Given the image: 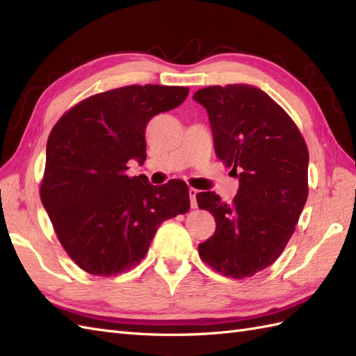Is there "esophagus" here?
Masks as SVG:
<instances>
[{
    "label": "esophagus",
    "instance_id": "1",
    "mask_svg": "<svg viewBox=\"0 0 356 356\" xmlns=\"http://www.w3.org/2000/svg\"><path fill=\"white\" fill-rule=\"evenodd\" d=\"M196 195H198V191H196V188H193V187L188 188V196H191V207L192 209L198 207V202H196Z\"/></svg>",
    "mask_w": 356,
    "mask_h": 356
}]
</instances>
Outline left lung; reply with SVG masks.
<instances>
[{
    "label": "left lung",
    "instance_id": "obj_1",
    "mask_svg": "<svg viewBox=\"0 0 356 356\" xmlns=\"http://www.w3.org/2000/svg\"><path fill=\"white\" fill-rule=\"evenodd\" d=\"M193 100L209 114L216 156L239 178L232 204L215 192L196 195L216 222L200 256L228 277H250L275 262L296 230L309 154L296 123L257 86H207Z\"/></svg>",
    "mask_w": 356,
    "mask_h": 356
}]
</instances>
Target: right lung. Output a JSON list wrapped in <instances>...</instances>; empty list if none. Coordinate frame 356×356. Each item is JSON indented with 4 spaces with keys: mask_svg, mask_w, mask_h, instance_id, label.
<instances>
[{
    "mask_svg": "<svg viewBox=\"0 0 356 356\" xmlns=\"http://www.w3.org/2000/svg\"><path fill=\"white\" fill-rule=\"evenodd\" d=\"M186 86L129 85L85 99L47 141L41 201L68 256L92 275L131 270L165 219L191 207L181 179L152 186L128 177L146 160V126L186 100Z\"/></svg>",
    "mask_w": 356,
    "mask_h": 356,
    "instance_id": "obj_1",
    "label": "right lung"
}]
</instances>
